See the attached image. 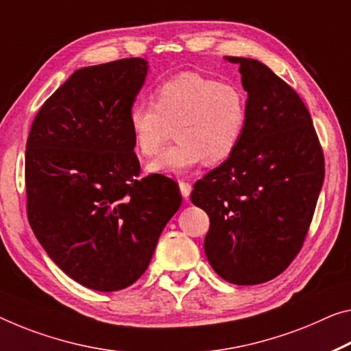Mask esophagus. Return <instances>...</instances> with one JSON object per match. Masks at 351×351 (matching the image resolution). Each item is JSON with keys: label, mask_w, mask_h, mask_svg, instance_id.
<instances>
[{"label": "esophagus", "mask_w": 351, "mask_h": 351, "mask_svg": "<svg viewBox=\"0 0 351 351\" xmlns=\"http://www.w3.org/2000/svg\"><path fill=\"white\" fill-rule=\"evenodd\" d=\"M179 190H180L182 197L188 199V197H190V194H191L193 186H191V183H188L185 180H179Z\"/></svg>", "instance_id": "34e87169"}]
</instances>
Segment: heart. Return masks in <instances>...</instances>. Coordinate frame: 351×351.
Returning a JSON list of instances; mask_svg holds the SVG:
<instances>
[{
    "instance_id": "heart-1",
    "label": "heart",
    "mask_w": 351,
    "mask_h": 351,
    "mask_svg": "<svg viewBox=\"0 0 351 351\" xmlns=\"http://www.w3.org/2000/svg\"><path fill=\"white\" fill-rule=\"evenodd\" d=\"M247 119L246 95L239 86L218 83L196 72H182L157 86L154 105L134 104L128 111L134 149L152 157L174 128L177 144L147 165L154 174L177 176L232 157Z\"/></svg>"
}]
</instances>
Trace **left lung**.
Here are the masks:
<instances>
[{
	"label": "left lung",
	"mask_w": 351,
	"mask_h": 351,
	"mask_svg": "<svg viewBox=\"0 0 351 351\" xmlns=\"http://www.w3.org/2000/svg\"><path fill=\"white\" fill-rule=\"evenodd\" d=\"M239 64L247 93L243 136L232 157L194 183L191 202L210 218L204 251L228 282L276 278L303 246L325 161L300 95L257 59Z\"/></svg>",
	"instance_id": "obj_1"
}]
</instances>
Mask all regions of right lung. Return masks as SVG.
<instances>
[{
  "label": "right lung",
  "instance_id": "right-lung-1",
  "mask_svg": "<svg viewBox=\"0 0 351 351\" xmlns=\"http://www.w3.org/2000/svg\"><path fill=\"white\" fill-rule=\"evenodd\" d=\"M147 70L143 58L75 70L26 143L31 229L69 278L99 292L141 278L182 204L171 179H138L128 111Z\"/></svg>",
  "mask_w": 351,
  "mask_h": 351
}]
</instances>
